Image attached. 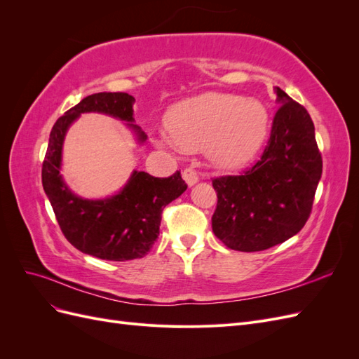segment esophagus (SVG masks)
<instances>
[{"label":"esophagus","instance_id":"1","mask_svg":"<svg viewBox=\"0 0 359 359\" xmlns=\"http://www.w3.org/2000/svg\"><path fill=\"white\" fill-rule=\"evenodd\" d=\"M182 178L186 180L189 186H194V184L199 181V175L196 173V170L191 169V168H186L182 170Z\"/></svg>","mask_w":359,"mask_h":359}]
</instances>
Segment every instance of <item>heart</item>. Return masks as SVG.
I'll return each instance as SVG.
<instances>
[{
    "label": "heart",
    "instance_id": "b5f03b06",
    "mask_svg": "<svg viewBox=\"0 0 359 359\" xmlns=\"http://www.w3.org/2000/svg\"><path fill=\"white\" fill-rule=\"evenodd\" d=\"M169 142L184 149L208 148L219 166L247 163L264 145L269 114L259 100L211 93L180 103L166 121Z\"/></svg>",
    "mask_w": 359,
    "mask_h": 359
}]
</instances>
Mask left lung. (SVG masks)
I'll return each mask as SVG.
<instances>
[{"instance_id":"left-lung-1","label":"left lung","mask_w":359,"mask_h":359,"mask_svg":"<svg viewBox=\"0 0 359 359\" xmlns=\"http://www.w3.org/2000/svg\"><path fill=\"white\" fill-rule=\"evenodd\" d=\"M264 153L240 175L212 178V232L238 252H262L298 233L311 214L322 156L306 107L277 88Z\"/></svg>"}]
</instances>
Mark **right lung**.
<instances>
[{
	"label": "right lung",
	"mask_w": 359,
	"mask_h": 359,
	"mask_svg": "<svg viewBox=\"0 0 359 359\" xmlns=\"http://www.w3.org/2000/svg\"><path fill=\"white\" fill-rule=\"evenodd\" d=\"M135 99L127 93H95L85 97L53 124L41 166V182L67 241L82 253L104 260H133L154 245L165 206L186 191L180 170L168 178L135 172L111 199L86 201L67 189L60 175L61 148L69 126L83 112H102L133 121ZM132 126L140 140L147 136Z\"/></svg>",
	"instance_id": "add662e5"
}]
</instances>
